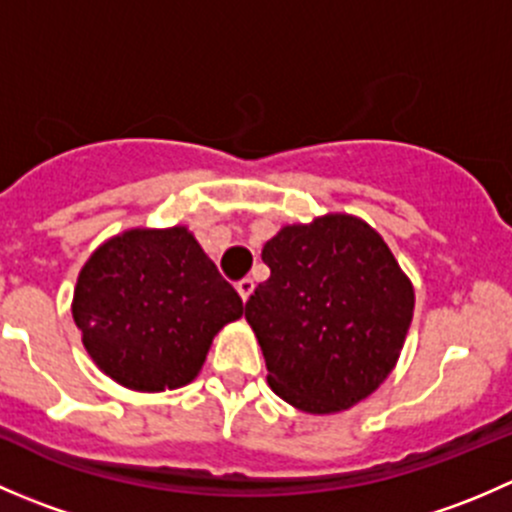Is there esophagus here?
Masks as SVG:
<instances>
[{
	"instance_id": "obj_1",
	"label": "esophagus",
	"mask_w": 512,
	"mask_h": 512,
	"mask_svg": "<svg viewBox=\"0 0 512 512\" xmlns=\"http://www.w3.org/2000/svg\"><path fill=\"white\" fill-rule=\"evenodd\" d=\"M237 292H240L242 302H247V299H250V294L255 292V282H252L250 277H245V280L237 282Z\"/></svg>"
}]
</instances>
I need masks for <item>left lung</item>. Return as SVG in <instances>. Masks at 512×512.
I'll use <instances>...</instances> for the list:
<instances>
[{"label":"left lung","mask_w":512,"mask_h":512,"mask_svg":"<svg viewBox=\"0 0 512 512\" xmlns=\"http://www.w3.org/2000/svg\"><path fill=\"white\" fill-rule=\"evenodd\" d=\"M270 280L245 304L272 391L332 414L379 389L404 347L414 287L376 230L352 215L282 227L262 250Z\"/></svg>","instance_id":"left-lung-1"}]
</instances>
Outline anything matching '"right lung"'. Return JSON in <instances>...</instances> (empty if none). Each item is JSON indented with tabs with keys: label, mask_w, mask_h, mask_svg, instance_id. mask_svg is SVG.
Here are the masks:
<instances>
[{
	"label": "right lung",
	"mask_w": 512,
	"mask_h": 512,
	"mask_svg": "<svg viewBox=\"0 0 512 512\" xmlns=\"http://www.w3.org/2000/svg\"><path fill=\"white\" fill-rule=\"evenodd\" d=\"M240 294L185 227L128 230L89 257L74 289L86 352L118 384L165 391L195 379Z\"/></svg>",
	"instance_id": "1"
}]
</instances>
